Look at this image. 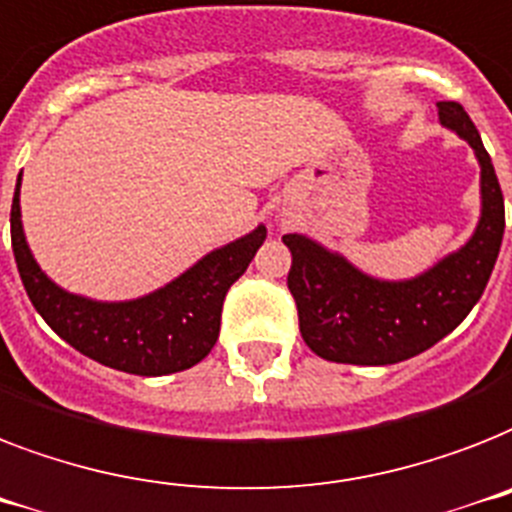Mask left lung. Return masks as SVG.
<instances>
[{"mask_svg": "<svg viewBox=\"0 0 512 512\" xmlns=\"http://www.w3.org/2000/svg\"><path fill=\"white\" fill-rule=\"evenodd\" d=\"M441 126L463 137L481 166V216L468 243L423 275L378 280L312 237L282 235L293 264L288 288L296 298L306 346L343 365H394L449 335L484 293L500 256L505 200L481 134L460 102H436Z\"/></svg>", "mask_w": 512, "mask_h": 512, "instance_id": "obj_1", "label": "left lung"}]
</instances>
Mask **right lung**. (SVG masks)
I'll list each match as a JSON object with an SVG mask.
<instances>
[{
  "label": "right lung",
  "instance_id": "1",
  "mask_svg": "<svg viewBox=\"0 0 512 512\" xmlns=\"http://www.w3.org/2000/svg\"><path fill=\"white\" fill-rule=\"evenodd\" d=\"M12 253L34 309L65 343L113 370L169 375L208 357L219 338L222 304L267 237L259 224L248 235L206 253L163 288L132 301H94L68 293L36 264L20 222V179L10 211Z\"/></svg>",
  "mask_w": 512,
  "mask_h": 512
}]
</instances>
